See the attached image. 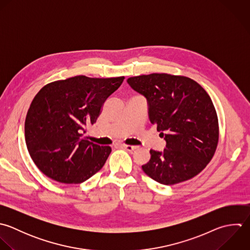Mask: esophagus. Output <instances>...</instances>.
<instances>
[{"mask_svg":"<svg viewBox=\"0 0 250 250\" xmlns=\"http://www.w3.org/2000/svg\"><path fill=\"white\" fill-rule=\"evenodd\" d=\"M122 148L127 150V151H133L134 149H136V146H132V145H126V144H123L121 145Z\"/></svg>","mask_w":250,"mask_h":250,"instance_id":"esophagus-1","label":"esophagus"}]
</instances>
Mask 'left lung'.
Returning a JSON list of instances; mask_svg holds the SVG:
<instances>
[{
  "instance_id": "left-lung-1",
  "label": "left lung",
  "mask_w": 250,
  "mask_h": 250,
  "mask_svg": "<svg viewBox=\"0 0 250 250\" xmlns=\"http://www.w3.org/2000/svg\"><path fill=\"white\" fill-rule=\"evenodd\" d=\"M149 103V118L165 136L163 152L150 150L143 171L164 185L197 176L212 160L219 140L212 100L196 81L179 75L153 73L127 79Z\"/></svg>"
}]
</instances>
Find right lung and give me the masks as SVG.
I'll return each instance as SVG.
<instances>
[{
  "instance_id": "add662e5",
  "label": "right lung",
  "mask_w": 250,
  "mask_h": 250,
  "mask_svg": "<svg viewBox=\"0 0 250 250\" xmlns=\"http://www.w3.org/2000/svg\"><path fill=\"white\" fill-rule=\"evenodd\" d=\"M124 79L81 75L40 89L28 109L24 130L30 157L44 175L60 183L80 184L103 167L111 147L94 144L83 134Z\"/></svg>"
}]
</instances>
